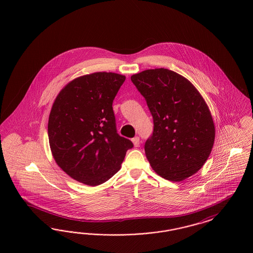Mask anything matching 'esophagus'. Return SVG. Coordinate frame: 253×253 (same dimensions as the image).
<instances>
[{
  "instance_id": "1",
  "label": "esophagus",
  "mask_w": 253,
  "mask_h": 253,
  "mask_svg": "<svg viewBox=\"0 0 253 253\" xmlns=\"http://www.w3.org/2000/svg\"><path fill=\"white\" fill-rule=\"evenodd\" d=\"M132 142L133 143V146L134 147H138L139 145H140V141H139V137H137V136H135V137H133L132 139Z\"/></svg>"
}]
</instances>
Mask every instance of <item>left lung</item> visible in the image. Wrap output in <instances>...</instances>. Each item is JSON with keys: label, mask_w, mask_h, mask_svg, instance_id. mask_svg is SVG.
<instances>
[{"label": "left lung", "mask_w": 253, "mask_h": 253, "mask_svg": "<svg viewBox=\"0 0 253 253\" xmlns=\"http://www.w3.org/2000/svg\"><path fill=\"white\" fill-rule=\"evenodd\" d=\"M154 119L145 143L151 167L161 177L179 182L203 167L212 150L215 127L203 96L193 84L165 68L131 77Z\"/></svg>", "instance_id": "obj_1"}]
</instances>
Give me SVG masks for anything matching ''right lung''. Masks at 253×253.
<instances>
[{
	"label": "right lung",
	"instance_id": "obj_1",
	"mask_svg": "<svg viewBox=\"0 0 253 253\" xmlns=\"http://www.w3.org/2000/svg\"><path fill=\"white\" fill-rule=\"evenodd\" d=\"M126 77L96 72L65 85L48 120L53 157L73 179L88 186L109 180L121 169L132 141L117 132L113 100Z\"/></svg>",
	"mask_w": 253,
	"mask_h": 253
}]
</instances>
